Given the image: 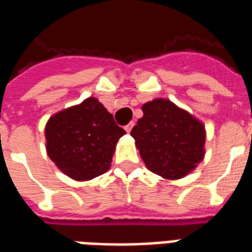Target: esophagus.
<instances>
[{"mask_svg":"<svg viewBox=\"0 0 252 252\" xmlns=\"http://www.w3.org/2000/svg\"><path fill=\"white\" fill-rule=\"evenodd\" d=\"M132 126H134V122H130V124H128L127 126H125V130H126V131H127V132H130V131H131Z\"/></svg>","mask_w":252,"mask_h":252,"instance_id":"1","label":"esophagus"}]
</instances>
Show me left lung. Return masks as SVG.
<instances>
[{"label":"left lung","instance_id":"8db88e82","mask_svg":"<svg viewBox=\"0 0 252 252\" xmlns=\"http://www.w3.org/2000/svg\"><path fill=\"white\" fill-rule=\"evenodd\" d=\"M142 110L131 136L147 169L169 181L194 172L206 156L202 121L168 98H154Z\"/></svg>","mask_w":252,"mask_h":252}]
</instances>
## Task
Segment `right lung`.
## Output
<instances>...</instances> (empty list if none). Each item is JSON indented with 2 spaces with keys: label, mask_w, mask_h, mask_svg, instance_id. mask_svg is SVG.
<instances>
[{
  "label": "right lung",
  "mask_w": 252,
  "mask_h": 252,
  "mask_svg": "<svg viewBox=\"0 0 252 252\" xmlns=\"http://www.w3.org/2000/svg\"><path fill=\"white\" fill-rule=\"evenodd\" d=\"M45 148L63 174L78 182L110 169L116 146L126 134L96 97L62 109L45 125Z\"/></svg>",
  "instance_id": "1"
}]
</instances>
